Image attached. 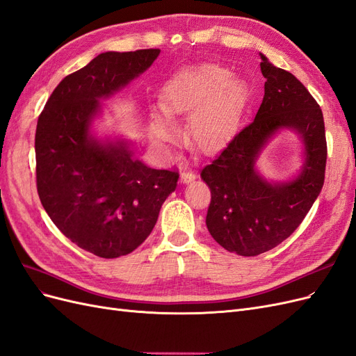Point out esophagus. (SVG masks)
Returning <instances> with one entry per match:
<instances>
[{
    "label": "esophagus",
    "instance_id": "1",
    "mask_svg": "<svg viewBox=\"0 0 356 356\" xmlns=\"http://www.w3.org/2000/svg\"><path fill=\"white\" fill-rule=\"evenodd\" d=\"M196 178V175H195V172H191V170H184V172H181V181L182 182H190V181H193Z\"/></svg>",
    "mask_w": 356,
    "mask_h": 356
}]
</instances>
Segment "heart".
Masks as SVG:
<instances>
[{"label": "heart", "instance_id": "obj_1", "mask_svg": "<svg viewBox=\"0 0 356 356\" xmlns=\"http://www.w3.org/2000/svg\"><path fill=\"white\" fill-rule=\"evenodd\" d=\"M246 99V89L221 65L188 68L175 75L161 92V108L169 117L187 114L188 143L199 149L217 147L238 123ZM153 135L160 141L172 136L165 114H156Z\"/></svg>", "mask_w": 356, "mask_h": 356}]
</instances>
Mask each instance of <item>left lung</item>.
I'll return each mask as SVG.
<instances>
[{
  "mask_svg": "<svg viewBox=\"0 0 356 356\" xmlns=\"http://www.w3.org/2000/svg\"><path fill=\"white\" fill-rule=\"evenodd\" d=\"M264 96L254 120L236 134L200 172L211 190L207 227L224 250L255 257L294 233L324 186L327 139L324 115L293 74L261 55ZM293 128L304 139L307 161L293 181L270 185L254 160L277 130Z\"/></svg>",
  "mask_w": 356,
  "mask_h": 356,
  "instance_id": "left-lung-1",
  "label": "left lung"
}]
</instances>
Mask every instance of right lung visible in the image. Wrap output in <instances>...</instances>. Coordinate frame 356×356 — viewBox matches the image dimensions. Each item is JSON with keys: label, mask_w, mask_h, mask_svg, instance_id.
<instances>
[{"label": "right lung", "mask_w": 356, "mask_h": 356, "mask_svg": "<svg viewBox=\"0 0 356 356\" xmlns=\"http://www.w3.org/2000/svg\"><path fill=\"white\" fill-rule=\"evenodd\" d=\"M159 53H101L56 86L38 117L35 174L42 208L72 243L101 258L135 251L177 188L178 172L148 168L126 143L102 144L89 131L99 99L144 72Z\"/></svg>", "instance_id": "obj_1"}]
</instances>
